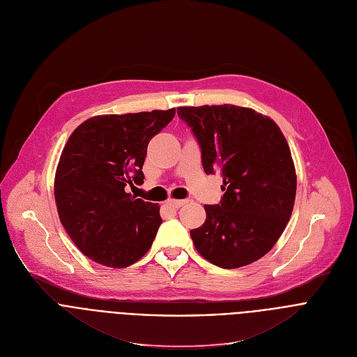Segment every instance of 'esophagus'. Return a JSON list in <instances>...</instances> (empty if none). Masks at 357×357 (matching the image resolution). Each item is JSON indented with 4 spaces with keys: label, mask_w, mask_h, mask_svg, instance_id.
Here are the masks:
<instances>
[{
    "label": "esophagus",
    "mask_w": 357,
    "mask_h": 357,
    "mask_svg": "<svg viewBox=\"0 0 357 357\" xmlns=\"http://www.w3.org/2000/svg\"><path fill=\"white\" fill-rule=\"evenodd\" d=\"M186 202H188L186 199H169V201H168V204H169L171 206H174V208H181V206H183Z\"/></svg>",
    "instance_id": "esophagus-1"
}]
</instances>
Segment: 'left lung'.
Returning a JSON list of instances; mask_svg holds the SVG:
<instances>
[{"label":"left lung","mask_w":357,"mask_h":357,"mask_svg":"<svg viewBox=\"0 0 357 357\" xmlns=\"http://www.w3.org/2000/svg\"><path fill=\"white\" fill-rule=\"evenodd\" d=\"M178 116L197 136L206 175L218 172L221 204L205 205L191 231L213 266L240 268L264 257L290 221L297 175L290 146L271 117L234 105L185 106Z\"/></svg>","instance_id":"8db88e82"}]
</instances>
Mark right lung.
<instances>
[{
    "instance_id": "add662e5",
    "label": "right lung",
    "mask_w": 357,
    "mask_h": 357,
    "mask_svg": "<svg viewBox=\"0 0 357 357\" xmlns=\"http://www.w3.org/2000/svg\"><path fill=\"white\" fill-rule=\"evenodd\" d=\"M174 116L175 109L93 116L66 142L54 176L59 218L94 263L125 268L152 247L160 206L125 188L144 183L149 140Z\"/></svg>"
}]
</instances>
